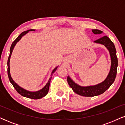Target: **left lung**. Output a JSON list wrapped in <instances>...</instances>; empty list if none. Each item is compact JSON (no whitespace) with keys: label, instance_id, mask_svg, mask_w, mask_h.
I'll list each match as a JSON object with an SVG mask.
<instances>
[{"label":"left lung","instance_id":"1","mask_svg":"<svg viewBox=\"0 0 125 125\" xmlns=\"http://www.w3.org/2000/svg\"><path fill=\"white\" fill-rule=\"evenodd\" d=\"M92 31L95 35L101 34L103 33L102 31L98 29H92ZM94 42L96 43L103 44L108 49L111 59V66H110L109 73L105 80L96 85L81 86L76 83L69 76H67V82L70 87L76 94L82 96L93 97L102 94L109 88L116 76L118 61L116 56V50L113 43L106 36H104L102 38L94 41Z\"/></svg>","mask_w":125,"mask_h":125}]
</instances>
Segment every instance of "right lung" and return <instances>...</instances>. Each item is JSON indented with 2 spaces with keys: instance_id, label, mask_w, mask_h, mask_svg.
<instances>
[{
  "instance_id": "1",
  "label": "right lung",
  "mask_w": 125,
  "mask_h": 125,
  "mask_svg": "<svg viewBox=\"0 0 125 125\" xmlns=\"http://www.w3.org/2000/svg\"><path fill=\"white\" fill-rule=\"evenodd\" d=\"M35 29H29L28 30V31H23L18 36V37L12 43V46H11L10 49V53H9V56L8 58V77H9V79L10 82H11V83L12 84V85L13 86V87H15V89L16 90L17 92L19 94L21 95L22 96L28 97V98H30V99H39L42 98L45 96L47 94H48V91H49V86H50V83H51V81L52 79V74H53V73L56 71L57 68H58V66L54 69L53 70V71L51 73V77H50L47 83L44 86L43 88H42V89L38 90V91H36V92H31L29 91V90H27L25 89L22 88V87H20L15 82V81L13 80V79L12 78L10 75V66H9V62H10V57L11 55H12L13 50L14 48H15V45L21 39V38H22L23 36H25L26 34H27L29 31H35Z\"/></svg>"
}]
</instances>
